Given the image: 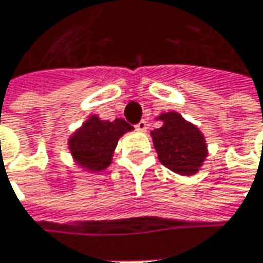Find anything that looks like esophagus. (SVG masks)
<instances>
[{
	"label": "esophagus",
	"instance_id": "34e87169",
	"mask_svg": "<svg viewBox=\"0 0 263 263\" xmlns=\"http://www.w3.org/2000/svg\"><path fill=\"white\" fill-rule=\"evenodd\" d=\"M135 127H136L139 132H146V128H147L146 120H140V121H139V123H137Z\"/></svg>",
	"mask_w": 263,
	"mask_h": 263
}]
</instances>
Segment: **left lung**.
Segmentation results:
<instances>
[{
    "label": "left lung",
    "mask_w": 263,
    "mask_h": 263,
    "mask_svg": "<svg viewBox=\"0 0 263 263\" xmlns=\"http://www.w3.org/2000/svg\"><path fill=\"white\" fill-rule=\"evenodd\" d=\"M164 124L151 132L154 146L162 165L171 171L192 176L206 158V145L202 133L177 112L159 117Z\"/></svg>",
    "instance_id": "1"
}]
</instances>
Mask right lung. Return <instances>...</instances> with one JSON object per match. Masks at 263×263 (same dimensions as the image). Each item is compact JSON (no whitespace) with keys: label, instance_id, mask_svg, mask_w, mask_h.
<instances>
[{"label":"right lung","instance_id":"1","mask_svg":"<svg viewBox=\"0 0 263 263\" xmlns=\"http://www.w3.org/2000/svg\"><path fill=\"white\" fill-rule=\"evenodd\" d=\"M133 130L123 118L102 121L90 117L82 128L70 139V151L77 162L92 171H101L109 165L120 136Z\"/></svg>","mask_w":263,"mask_h":263}]
</instances>
